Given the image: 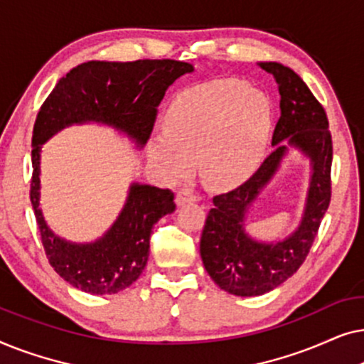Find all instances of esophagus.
I'll list each match as a JSON object with an SVG mask.
<instances>
[{"label":"esophagus","instance_id":"esophagus-1","mask_svg":"<svg viewBox=\"0 0 364 364\" xmlns=\"http://www.w3.org/2000/svg\"><path fill=\"white\" fill-rule=\"evenodd\" d=\"M197 200H198V197L192 191H188V188H182V191H178L176 196V203L178 207L186 205V203L197 202Z\"/></svg>","mask_w":364,"mask_h":364}]
</instances>
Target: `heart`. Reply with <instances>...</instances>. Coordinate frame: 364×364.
<instances>
[{
	"mask_svg": "<svg viewBox=\"0 0 364 364\" xmlns=\"http://www.w3.org/2000/svg\"><path fill=\"white\" fill-rule=\"evenodd\" d=\"M272 117L270 97L242 79L197 84L168 106L164 131L149 137V159L168 181L186 178L197 161L208 187H238L260 166Z\"/></svg>",
	"mask_w": 364,
	"mask_h": 364,
	"instance_id": "obj_1",
	"label": "heart"
}]
</instances>
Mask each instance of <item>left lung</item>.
<instances>
[{
  "label": "left lung",
  "mask_w": 364,
  "mask_h": 364,
  "mask_svg": "<svg viewBox=\"0 0 364 364\" xmlns=\"http://www.w3.org/2000/svg\"><path fill=\"white\" fill-rule=\"evenodd\" d=\"M272 74L280 92V119L273 131V152L235 191L213 197L200 238L203 267L222 290L258 296L280 287L310 252L331 197V134L325 109L303 79L280 63H257ZM298 150L311 161V182L301 223L278 241H260L245 228L257 197L289 155Z\"/></svg>",
  "instance_id": "8db88e82"
}]
</instances>
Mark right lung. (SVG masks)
<instances>
[{
    "label": "right lung",
    "mask_w": 364,
    "mask_h": 364,
    "mask_svg": "<svg viewBox=\"0 0 364 364\" xmlns=\"http://www.w3.org/2000/svg\"><path fill=\"white\" fill-rule=\"evenodd\" d=\"M191 63L173 59L87 61L59 79L44 101L33 129L31 203L41 240L56 273L91 295H112L131 287L147 265L152 227L176 210L173 193L131 182L126 202L112 225L92 242H71L48 225L41 208L43 146L63 129L82 124L111 127L137 151L151 136L156 109Z\"/></svg>",
    "instance_id": "add662e5"
}]
</instances>
